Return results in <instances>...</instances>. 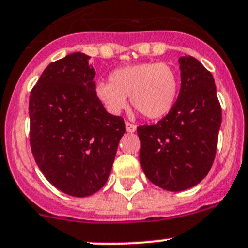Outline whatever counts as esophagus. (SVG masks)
I'll list each match as a JSON object with an SVG mask.
<instances>
[{"instance_id":"1","label":"esophagus","mask_w":248,"mask_h":248,"mask_svg":"<svg viewBox=\"0 0 248 248\" xmlns=\"http://www.w3.org/2000/svg\"><path fill=\"white\" fill-rule=\"evenodd\" d=\"M125 128H126V131L128 133H135L136 131V126L134 125V124H131V123H125Z\"/></svg>"}]
</instances>
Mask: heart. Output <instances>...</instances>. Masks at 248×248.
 <instances>
[{"label":"heart","instance_id":"1","mask_svg":"<svg viewBox=\"0 0 248 248\" xmlns=\"http://www.w3.org/2000/svg\"><path fill=\"white\" fill-rule=\"evenodd\" d=\"M179 91L177 72L163 62H141L120 67L110 74V82L96 86L97 98L112 114L131 104L147 119H161L171 112Z\"/></svg>","mask_w":248,"mask_h":248}]
</instances>
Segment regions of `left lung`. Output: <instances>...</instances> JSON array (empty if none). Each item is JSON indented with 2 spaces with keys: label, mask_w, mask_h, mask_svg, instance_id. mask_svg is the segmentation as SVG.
I'll return each instance as SVG.
<instances>
[{
  "label": "left lung",
  "mask_w": 248,
  "mask_h": 248,
  "mask_svg": "<svg viewBox=\"0 0 248 248\" xmlns=\"http://www.w3.org/2000/svg\"><path fill=\"white\" fill-rule=\"evenodd\" d=\"M181 90L171 112L138 128L140 163L154 185L170 192L197 186L212 169L221 125L214 77L193 56L178 59Z\"/></svg>",
  "instance_id": "8db88e82"
}]
</instances>
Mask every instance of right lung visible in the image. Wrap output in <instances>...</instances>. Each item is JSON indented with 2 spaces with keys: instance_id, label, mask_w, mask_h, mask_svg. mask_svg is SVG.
<instances>
[{
  "instance_id": "1",
  "label": "right lung",
  "mask_w": 248,
  "mask_h": 248,
  "mask_svg": "<svg viewBox=\"0 0 248 248\" xmlns=\"http://www.w3.org/2000/svg\"><path fill=\"white\" fill-rule=\"evenodd\" d=\"M90 56L72 53L43 71L29 97L31 147L45 178L72 197L108 181L125 123L96 94Z\"/></svg>"
}]
</instances>
